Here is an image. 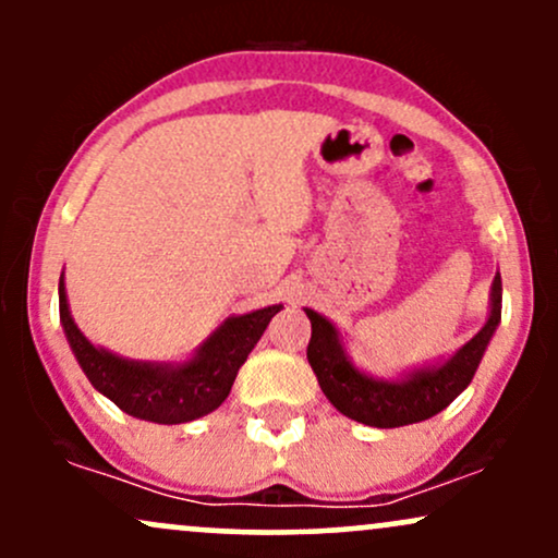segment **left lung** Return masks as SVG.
<instances>
[{
  "label": "left lung",
  "mask_w": 558,
  "mask_h": 558,
  "mask_svg": "<svg viewBox=\"0 0 558 558\" xmlns=\"http://www.w3.org/2000/svg\"><path fill=\"white\" fill-rule=\"evenodd\" d=\"M304 312L312 323L306 360L332 407L362 425L403 427L444 412L448 403L472 383L493 332L501 323V275L496 272L493 278L490 312L483 328L448 360L422 364L399 377H375L364 373L345 351L341 330L319 312Z\"/></svg>",
  "instance_id": "8db88e82"
}]
</instances>
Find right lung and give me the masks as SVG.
Segmentation results:
<instances>
[{
  "mask_svg": "<svg viewBox=\"0 0 558 558\" xmlns=\"http://www.w3.org/2000/svg\"><path fill=\"white\" fill-rule=\"evenodd\" d=\"M280 310L283 304H272L228 317L185 362H138L112 354L83 336L70 315L65 275L60 278V323L88 383L125 414L157 425H181L215 412Z\"/></svg>",
  "mask_w": 558,
  "mask_h": 558,
  "instance_id": "add662e5",
  "label": "right lung"
}]
</instances>
